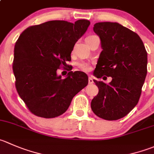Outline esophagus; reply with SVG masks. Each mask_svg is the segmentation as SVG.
I'll return each mask as SVG.
<instances>
[{
	"instance_id": "obj_1",
	"label": "esophagus",
	"mask_w": 154,
	"mask_h": 154,
	"mask_svg": "<svg viewBox=\"0 0 154 154\" xmlns=\"http://www.w3.org/2000/svg\"><path fill=\"white\" fill-rule=\"evenodd\" d=\"M94 81H93V79L92 78V77H89V84H92V83H93Z\"/></svg>"
}]
</instances>
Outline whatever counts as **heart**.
I'll list each match as a JSON object with an SVG mask.
<instances>
[{"mask_svg": "<svg viewBox=\"0 0 154 154\" xmlns=\"http://www.w3.org/2000/svg\"><path fill=\"white\" fill-rule=\"evenodd\" d=\"M97 36L95 35H89L86 38V41H87V40H89V39H92V38H94V37H96ZM78 67L80 68L81 70H83V71H90V67H89V65H88V64L86 63H84V62H81V63H79L78 64Z\"/></svg>", "mask_w": 154, "mask_h": 154, "instance_id": "b5f03b06", "label": "heart"}]
</instances>
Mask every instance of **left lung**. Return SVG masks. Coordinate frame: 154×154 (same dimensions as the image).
<instances>
[{
  "instance_id": "8db88e82",
  "label": "left lung",
  "mask_w": 154,
  "mask_h": 154,
  "mask_svg": "<svg viewBox=\"0 0 154 154\" xmlns=\"http://www.w3.org/2000/svg\"><path fill=\"white\" fill-rule=\"evenodd\" d=\"M93 31L102 48L94 75L111 77L112 80L106 84L93 80L98 93L91 108L100 118L117 120L138 104L147 72V53L139 36L117 22H98Z\"/></svg>"
}]
</instances>
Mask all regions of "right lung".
Segmentation results:
<instances>
[{
  "instance_id": "obj_1",
  "label": "right lung",
  "mask_w": 154,
  "mask_h": 154,
  "mask_svg": "<svg viewBox=\"0 0 154 154\" xmlns=\"http://www.w3.org/2000/svg\"><path fill=\"white\" fill-rule=\"evenodd\" d=\"M90 25L86 19L74 23L53 20L28 27L19 36L13 63L16 88L30 111L44 118L59 117L72 98L88 84L82 71H70L65 79L57 70L71 61L76 42Z\"/></svg>"
}]
</instances>
